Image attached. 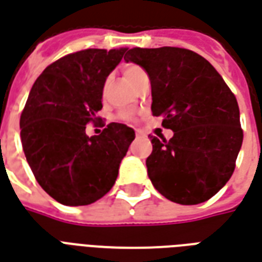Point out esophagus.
<instances>
[{
    "label": "esophagus",
    "mask_w": 262,
    "mask_h": 262,
    "mask_svg": "<svg viewBox=\"0 0 262 262\" xmlns=\"http://www.w3.org/2000/svg\"><path fill=\"white\" fill-rule=\"evenodd\" d=\"M136 135L137 136H140V132H136Z\"/></svg>",
    "instance_id": "1"
}]
</instances>
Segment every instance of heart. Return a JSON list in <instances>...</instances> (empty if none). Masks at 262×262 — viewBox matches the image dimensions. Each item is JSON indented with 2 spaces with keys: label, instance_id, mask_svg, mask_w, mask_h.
<instances>
[{
  "label": "heart",
  "instance_id": "b5f03b06",
  "mask_svg": "<svg viewBox=\"0 0 262 262\" xmlns=\"http://www.w3.org/2000/svg\"><path fill=\"white\" fill-rule=\"evenodd\" d=\"M123 74H125V78L132 86H136L140 81L144 80V78H147L146 71H144L140 66L136 64L125 66V67H123ZM122 118H123V119H129L130 116H129V114H123L122 115Z\"/></svg>",
  "mask_w": 262,
  "mask_h": 262
}]
</instances>
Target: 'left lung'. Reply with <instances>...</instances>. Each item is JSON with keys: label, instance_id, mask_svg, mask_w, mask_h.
<instances>
[{"label": "left lung", "instance_id": "8db88e82", "mask_svg": "<svg viewBox=\"0 0 262 262\" xmlns=\"http://www.w3.org/2000/svg\"><path fill=\"white\" fill-rule=\"evenodd\" d=\"M126 63L146 70L151 112L174 132L151 136L148 178L163 196L181 205L208 201L225 187L236 167L243 130L236 97L202 56L180 48L130 49Z\"/></svg>", "mask_w": 262, "mask_h": 262}]
</instances>
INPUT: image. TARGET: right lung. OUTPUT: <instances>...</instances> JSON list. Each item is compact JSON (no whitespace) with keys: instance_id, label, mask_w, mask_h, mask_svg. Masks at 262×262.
Here are the masks:
<instances>
[{"instance_id":"add662e5","label":"right lung","mask_w":262,"mask_h":262,"mask_svg":"<svg viewBox=\"0 0 262 262\" xmlns=\"http://www.w3.org/2000/svg\"><path fill=\"white\" fill-rule=\"evenodd\" d=\"M127 49H86L45 69L20 115V140L39 185L67 206L95 202L114 187L135 130L109 123L98 136L85 125L97 122L105 81Z\"/></svg>"}]
</instances>
